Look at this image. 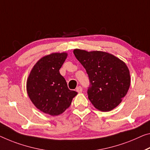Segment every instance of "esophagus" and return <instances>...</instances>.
I'll list each match as a JSON object with an SVG mask.
<instances>
[{
	"label": "esophagus",
	"mask_w": 150,
	"mask_h": 150,
	"mask_svg": "<svg viewBox=\"0 0 150 150\" xmlns=\"http://www.w3.org/2000/svg\"><path fill=\"white\" fill-rule=\"evenodd\" d=\"M76 91L78 93H82V88L80 86H78L77 88H76Z\"/></svg>",
	"instance_id": "34e87169"
}]
</instances>
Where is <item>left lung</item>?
<instances>
[{
  "instance_id": "8db88e82",
  "label": "left lung",
  "mask_w": 150,
  "mask_h": 150,
  "mask_svg": "<svg viewBox=\"0 0 150 150\" xmlns=\"http://www.w3.org/2000/svg\"><path fill=\"white\" fill-rule=\"evenodd\" d=\"M76 59L88 74V99L96 109L110 111L117 107L130 86L129 70L126 64L109 53L75 49Z\"/></svg>"
}]
</instances>
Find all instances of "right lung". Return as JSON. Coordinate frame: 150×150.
Listing matches in <instances>:
<instances>
[{
	"label": "right lung",
	"mask_w": 150,
	"mask_h": 150,
	"mask_svg": "<svg viewBox=\"0 0 150 150\" xmlns=\"http://www.w3.org/2000/svg\"><path fill=\"white\" fill-rule=\"evenodd\" d=\"M67 56V53L62 52L42 57L34 65L27 80L30 100L37 109L52 116L63 113L78 94L68 88L59 71Z\"/></svg>",
	"instance_id": "right-lung-1"
}]
</instances>
